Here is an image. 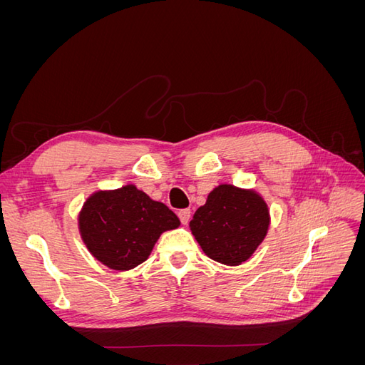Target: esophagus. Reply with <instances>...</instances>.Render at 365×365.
<instances>
[{
	"label": "esophagus",
	"mask_w": 365,
	"mask_h": 365,
	"mask_svg": "<svg viewBox=\"0 0 365 365\" xmlns=\"http://www.w3.org/2000/svg\"><path fill=\"white\" fill-rule=\"evenodd\" d=\"M190 216H192V212H190L189 208H184V210H180V212H178V217H180V220H181V224H182V225H187V224H189Z\"/></svg>",
	"instance_id": "34e87169"
}]
</instances>
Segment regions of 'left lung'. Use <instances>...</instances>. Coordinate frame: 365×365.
<instances>
[{
    "instance_id": "obj_1",
    "label": "left lung",
    "mask_w": 365,
    "mask_h": 365,
    "mask_svg": "<svg viewBox=\"0 0 365 365\" xmlns=\"http://www.w3.org/2000/svg\"><path fill=\"white\" fill-rule=\"evenodd\" d=\"M269 227V210L254 190L220 184L196 210L190 230L210 259L236 267L248 260Z\"/></svg>"
}]
</instances>
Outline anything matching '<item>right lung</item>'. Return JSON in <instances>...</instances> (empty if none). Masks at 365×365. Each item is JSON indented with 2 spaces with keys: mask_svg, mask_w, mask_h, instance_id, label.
Listing matches in <instances>:
<instances>
[{
  "mask_svg": "<svg viewBox=\"0 0 365 365\" xmlns=\"http://www.w3.org/2000/svg\"><path fill=\"white\" fill-rule=\"evenodd\" d=\"M180 224L168 205L132 184L93 193L79 213L83 244L98 262L115 271L138 267L164 231Z\"/></svg>",
  "mask_w": 365,
  "mask_h": 365,
  "instance_id": "right-lung-1",
  "label": "right lung"
}]
</instances>
